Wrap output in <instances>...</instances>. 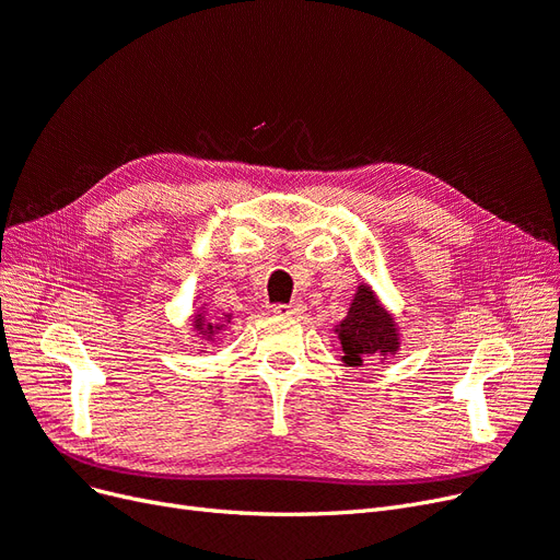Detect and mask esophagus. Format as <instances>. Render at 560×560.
<instances>
[{
	"mask_svg": "<svg viewBox=\"0 0 560 560\" xmlns=\"http://www.w3.org/2000/svg\"><path fill=\"white\" fill-rule=\"evenodd\" d=\"M272 312L277 316H300L304 312V306L300 302H293V304H275Z\"/></svg>",
	"mask_w": 560,
	"mask_h": 560,
	"instance_id": "1",
	"label": "esophagus"
}]
</instances>
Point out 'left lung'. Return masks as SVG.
Masks as SVG:
<instances>
[{"label":"left lung","mask_w":560,"mask_h":560,"mask_svg":"<svg viewBox=\"0 0 560 560\" xmlns=\"http://www.w3.org/2000/svg\"><path fill=\"white\" fill-rule=\"evenodd\" d=\"M337 332L348 366H360L369 358L395 353L399 348L395 320L378 304L369 285L358 288V295Z\"/></svg>","instance_id":"8db88e82"}]
</instances>
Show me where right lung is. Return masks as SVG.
Segmentation results:
<instances>
[{"mask_svg":"<svg viewBox=\"0 0 560 560\" xmlns=\"http://www.w3.org/2000/svg\"><path fill=\"white\" fill-rule=\"evenodd\" d=\"M196 329H198V335H207V337H212L214 332H219V329L223 327V325H217V323H212V320H205V314L200 316H196Z\"/></svg>","mask_w":560,"mask_h":560,"instance_id":"add662e5","label":"right lung"}]
</instances>
